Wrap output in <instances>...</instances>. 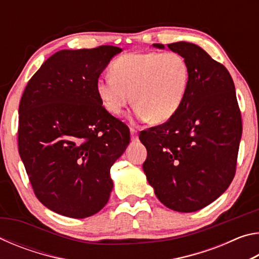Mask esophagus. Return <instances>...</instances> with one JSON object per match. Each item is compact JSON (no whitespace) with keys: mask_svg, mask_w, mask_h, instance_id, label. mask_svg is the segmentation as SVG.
I'll return each instance as SVG.
<instances>
[{"mask_svg":"<svg viewBox=\"0 0 259 259\" xmlns=\"http://www.w3.org/2000/svg\"><path fill=\"white\" fill-rule=\"evenodd\" d=\"M130 135H131V139L133 140H136L138 138V133L135 128H130Z\"/></svg>","mask_w":259,"mask_h":259,"instance_id":"34e87169","label":"esophagus"}]
</instances>
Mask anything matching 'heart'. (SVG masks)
Here are the masks:
<instances>
[{
	"label": "heart",
	"instance_id": "obj_1",
	"mask_svg": "<svg viewBox=\"0 0 259 259\" xmlns=\"http://www.w3.org/2000/svg\"><path fill=\"white\" fill-rule=\"evenodd\" d=\"M188 85L190 68L177 52H131L114 61L112 74L98 78L97 94L113 115H120L134 96L136 117L162 123L176 115Z\"/></svg>",
	"mask_w": 259,
	"mask_h": 259
}]
</instances>
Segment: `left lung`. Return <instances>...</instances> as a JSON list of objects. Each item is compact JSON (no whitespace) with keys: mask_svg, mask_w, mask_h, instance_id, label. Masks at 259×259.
Returning a JSON list of instances; mask_svg holds the SVG:
<instances>
[{"mask_svg":"<svg viewBox=\"0 0 259 259\" xmlns=\"http://www.w3.org/2000/svg\"><path fill=\"white\" fill-rule=\"evenodd\" d=\"M168 48L186 60L190 85L172 119L140 133L147 150L143 169L165 207L193 212L213 202L233 181L242 121L224 65L193 43H170Z\"/></svg>","mask_w":259,"mask_h":259,"instance_id":"1","label":"left lung"}]
</instances>
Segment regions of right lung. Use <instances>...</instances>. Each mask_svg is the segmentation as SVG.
<instances>
[{"instance_id": "obj_1", "label": "right lung", "mask_w": 259, "mask_h": 259, "mask_svg": "<svg viewBox=\"0 0 259 259\" xmlns=\"http://www.w3.org/2000/svg\"><path fill=\"white\" fill-rule=\"evenodd\" d=\"M121 48L61 50L28 81L19 104L18 148L36 198L63 216L85 218L107 203L109 170L130 142L97 94Z\"/></svg>"}]
</instances>
